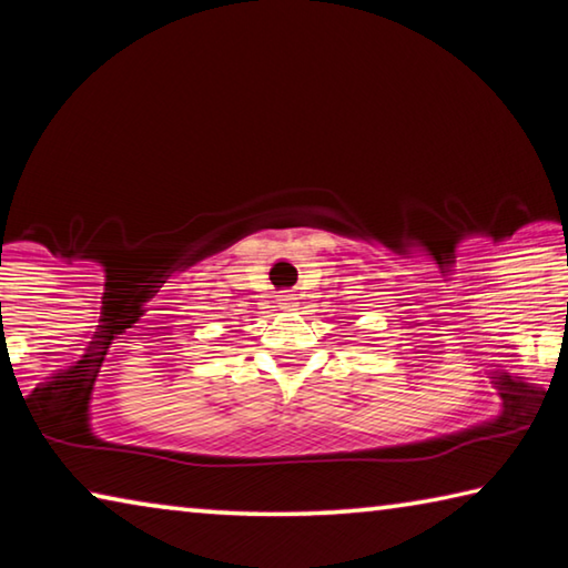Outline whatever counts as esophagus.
<instances>
[{
  "mask_svg": "<svg viewBox=\"0 0 568 568\" xmlns=\"http://www.w3.org/2000/svg\"><path fill=\"white\" fill-rule=\"evenodd\" d=\"M277 305L283 307V311H295L297 307V297L293 293H283L281 297H277Z\"/></svg>",
  "mask_w": 568,
  "mask_h": 568,
  "instance_id": "34e87169",
  "label": "esophagus"
}]
</instances>
